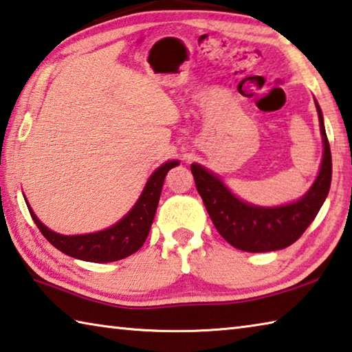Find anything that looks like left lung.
<instances>
[{
	"label": "left lung",
	"instance_id": "left-lung-1",
	"mask_svg": "<svg viewBox=\"0 0 352 352\" xmlns=\"http://www.w3.org/2000/svg\"><path fill=\"white\" fill-rule=\"evenodd\" d=\"M316 108L323 140V157L316 181L297 201L276 207L250 204L238 198L213 171L199 164H192L196 188L214 227L235 249L252 254L286 249L297 241L316 219L329 193L332 179L331 148L323 113L317 100Z\"/></svg>",
	"mask_w": 352,
	"mask_h": 352
}]
</instances>
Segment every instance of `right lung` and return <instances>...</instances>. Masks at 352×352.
<instances>
[{
    "instance_id": "1",
    "label": "right lung",
    "mask_w": 352,
    "mask_h": 352,
    "mask_svg": "<svg viewBox=\"0 0 352 352\" xmlns=\"http://www.w3.org/2000/svg\"><path fill=\"white\" fill-rule=\"evenodd\" d=\"M176 165H179V160H166L159 168L154 170L153 175L148 177L145 187L131 210L120 221H117L114 226L100 232L85 233V235H61V233L54 232L43 224L30 208L28 199H26L34 223L43 233V236L55 249L63 252L67 256L77 258V260L82 261H119L133 255L134 252H138L144 245L148 233H150L154 214L157 210L166 173L175 168Z\"/></svg>"
}]
</instances>
